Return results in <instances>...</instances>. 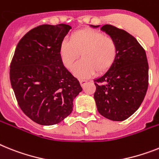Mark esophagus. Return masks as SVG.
Here are the masks:
<instances>
[{"instance_id": "esophagus-1", "label": "esophagus", "mask_w": 159, "mask_h": 159, "mask_svg": "<svg viewBox=\"0 0 159 159\" xmlns=\"http://www.w3.org/2000/svg\"><path fill=\"white\" fill-rule=\"evenodd\" d=\"M86 83H87V81L85 79H82V80H80V84H81V86H82V87H85V86L86 85Z\"/></svg>"}]
</instances>
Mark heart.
I'll return each mask as SVG.
<instances>
[{
	"label": "heart",
	"instance_id": "heart-1",
	"mask_svg": "<svg viewBox=\"0 0 159 159\" xmlns=\"http://www.w3.org/2000/svg\"><path fill=\"white\" fill-rule=\"evenodd\" d=\"M118 46L112 37L94 30L74 32L70 40L65 39L60 46V56L64 65L72 69L82 54L73 72L79 78L90 77L96 72L102 74L111 68L116 59Z\"/></svg>",
	"mask_w": 159,
	"mask_h": 159
}]
</instances>
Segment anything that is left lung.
<instances>
[{"mask_svg": "<svg viewBox=\"0 0 159 159\" xmlns=\"http://www.w3.org/2000/svg\"><path fill=\"white\" fill-rule=\"evenodd\" d=\"M100 29L116 41L118 53L111 68L94 80V98L102 116L123 121L139 108L146 94L149 85L147 57L143 48L127 31L111 25H104Z\"/></svg>", "mask_w": 159, "mask_h": 159, "instance_id": "left-lung-1", "label": "left lung"}]
</instances>
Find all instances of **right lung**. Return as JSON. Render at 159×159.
<instances>
[{
    "label": "right lung",
    "instance_id": "obj_1",
    "mask_svg": "<svg viewBox=\"0 0 159 159\" xmlns=\"http://www.w3.org/2000/svg\"><path fill=\"white\" fill-rule=\"evenodd\" d=\"M70 29L66 24L41 25L27 32L16 47L9 69L12 88L20 108L39 125L61 122L82 90L60 56L61 43Z\"/></svg>",
    "mask_w": 159,
    "mask_h": 159
}]
</instances>
